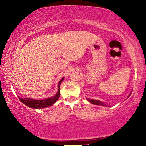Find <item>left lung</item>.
<instances>
[{"mask_svg": "<svg viewBox=\"0 0 146 146\" xmlns=\"http://www.w3.org/2000/svg\"><path fill=\"white\" fill-rule=\"evenodd\" d=\"M130 93L129 94V95L128 96V98L129 96L131 95ZM88 100L90 102L91 104H95V105H98V106H107V107H110V106H108L106 104H105V103H104L102 101H100V100H94V99H89V98H87Z\"/></svg>", "mask_w": 146, "mask_h": 146, "instance_id": "obj_1", "label": "left lung"}]
</instances>
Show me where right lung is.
<instances>
[{
	"label": "right lung",
	"mask_w": 146,
	"mask_h": 146,
	"mask_svg": "<svg viewBox=\"0 0 146 146\" xmlns=\"http://www.w3.org/2000/svg\"><path fill=\"white\" fill-rule=\"evenodd\" d=\"M64 78H62L58 82V90L56 94H55L54 96L51 98H48L46 99L43 100H36V99H32V98H19L23 104L27 105V106L34 109H42L44 108L53 105L58 100V99L60 97V84L64 80Z\"/></svg>",
	"instance_id": "1"
}]
</instances>
